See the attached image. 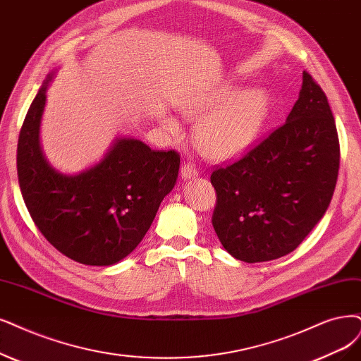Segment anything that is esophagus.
<instances>
[{
  "label": "esophagus",
  "mask_w": 361,
  "mask_h": 361,
  "mask_svg": "<svg viewBox=\"0 0 361 361\" xmlns=\"http://www.w3.org/2000/svg\"><path fill=\"white\" fill-rule=\"evenodd\" d=\"M181 176L184 180H190V178H195L199 176V171L197 168L193 165V164H184L183 168H181Z\"/></svg>",
  "instance_id": "34e87169"
}]
</instances>
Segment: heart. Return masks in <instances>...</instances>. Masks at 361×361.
I'll use <instances>...</instances> for the list:
<instances>
[{"mask_svg":"<svg viewBox=\"0 0 361 361\" xmlns=\"http://www.w3.org/2000/svg\"><path fill=\"white\" fill-rule=\"evenodd\" d=\"M269 109L271 98L264 89L239 92L233 86H223L180 105L185 120L199 122V149L216 160L232 159L247 152L262 133ZM162 125L173 135L180 133L178 122L168 114L162 117Z\"/></svg>","mask_w":361,"mask_h":361,"instance_id":"obj_1","label":"heart"}]
</instances>
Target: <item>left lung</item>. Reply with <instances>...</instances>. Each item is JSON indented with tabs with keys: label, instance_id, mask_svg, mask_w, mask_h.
<instances>
[{
	"label": "left lung",
	"instance_id": "left-lung-1",
	"mask_svg": "<svg viewBox=\"0 0 361 361\" xmlns=\"http://www.w3.org/2000/svg\"><path fill=\"white\" fill-rule=\"evenodd\" d=\"M339 138L326 93L303 71L283 126L228 166H217L212 226L224 250L247 263L296 250L322 220L336 188Z\"/></svg>",
	"mask_w": 361,
	"mask_h": 361
}]
</instances>
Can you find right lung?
Wrapping results in <instances>:
<instances>
[{
    "instance_id": "right-lung-1",
    "label": "right lung",
    "mask_w": 361,
    "mask_h": 361,
    "mask_svg": "<svg viewBox=\"0 0 361 361\" xmlns=\"http://www.w3.org/2000/svg\"><path fill=\"white\" fill-rule=\"evenodd\" d=\"M47 75L23 120L18 142V178L31 219L63 256L110 266L137 248L164 197L173 189L180 154L117 138L101 162L75 176L51 168L39 147Z\"/></svg>"
}]
</instances>
